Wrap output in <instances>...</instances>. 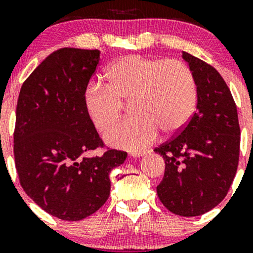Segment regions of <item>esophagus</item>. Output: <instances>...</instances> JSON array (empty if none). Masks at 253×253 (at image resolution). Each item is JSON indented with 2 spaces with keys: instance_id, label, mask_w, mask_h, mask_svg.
I'll list each match as a JSON object with an SVG mask.
<instances>
[{
  "instance_id": "34e87169",
  "label": "esophagus",
  "mask_w": 253,
  "mask_h": 253,
  "mask_svg": "<svg viewBox=\"0 0 253 253\" xmlns=\"http://www.w3.org/2000/svg\"><path fill=\"white\" fill-rule=\"evenodd\" d=\"M146 153H147V151H145V150L132 151V152H130V156H132V157H141V156L146 155Z\"/></svg>"
}]
</instances>
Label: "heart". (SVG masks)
<instances>
[{
  "mask_svg": "<svg viewBox=\"0 0 253 253\" xmlns=\"http://www.w3.org/2000/svg\"><path fill=\"white\" fill-rule=\"evenodd\" d=\"M107 84L91 82L83 94L84 108L100 132L112 127L130 100L134 114L106 134L108 143L124 149H143L159 130L173 134L195 110L197 89L189 66L177 59L130 54L106 70Z\"/></svg>",
  "mask_w": 253,
  "mask_h": 253,
  "instance_id": "heart-1",
  "label": "heart"
}]
</instances>
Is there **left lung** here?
<instances>
[{"instance_id":"left-lung-1","label":"left lung","mask_w":253,"mask_h":253,"mask_svg":"<svg viewBox=\"0 0 253 253\" xmlns=\"http://www.w3.org/2000/svg\"><path fill=\"white\" fill-rule=\"evenodd\" d=\"M182 57L195 77L196 112L178 134L155 149L165 161L157 194L173 214L197 216L227 195L239 162L240 127L221 75L187 52Z\"/></svg>"}]
</instances>
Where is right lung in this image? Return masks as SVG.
Listing matches in <instances>:
<instances>
[{
    "label": "right lung",
    "instance_id": "right-lung-1",
    "mask_svg": "<svg viewBox=\"0 0 253 253\" xmlns=\"http://www.w3.org/2000/svg\"><path fill=\"white\" fill-rule=\"evenodd\" d=\"M100 62L98 50L52 52L20 90L14 158L20 184L51 215L78 221L100 210L110 193L109 173L127 153L107 149L84 108L83 94Z\"/></svg>",
    "mask_w": 253,
    "mask_h": 253
}]
</instances>
